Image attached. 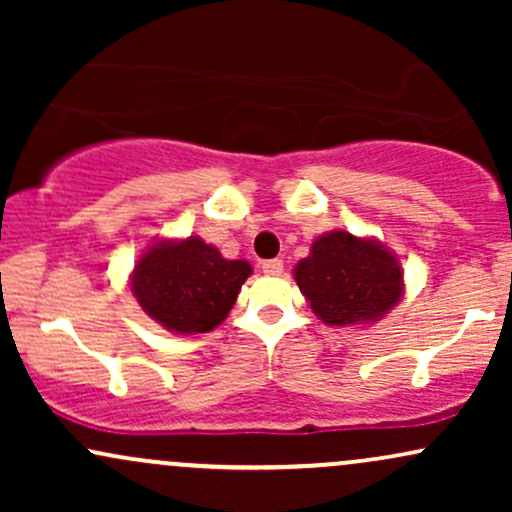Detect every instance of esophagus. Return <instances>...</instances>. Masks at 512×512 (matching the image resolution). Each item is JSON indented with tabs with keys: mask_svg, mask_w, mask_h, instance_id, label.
<instances>
[{
	"mask_svg": "<svg viewBox=\"0 0 512 512\" xmlns=\"http://www.w3.org/2000/svg\"><path fill=\"white\" fill-rule=\"evenodd\" d=\"M262 272L264 274H281V272H284V262H281L279 257H276V260H264L262 262Z\"/></svg>",
	"mask_w": 512,
	"mask_h": 512,
	"instance_id": "34e87169",
	"label": "esophagus"
}]
</instances>
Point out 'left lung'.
<instances>
[{
  "instance_id": "8db88e82",
  "label": "left lung",
  "mask_w": 512,
  "mask_h": 512,
  "mask_svg": "<svg viewBox=\"0 0 512 512\" xmlns=\"http://www.w3.org/2000/svg\"><path fill=\"white\" fill-rule=\"evenodd\" d=\"M298 289L327 325H366L402 298V267L378 240L346 231L317 238L296 267Z\"/></svg>"
}]
</instances>
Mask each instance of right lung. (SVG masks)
<instances>
[{"label": "right lung", "mask_w": 512, "mask_h": 512, "mask_svg": "<svg viewBox=\"0 0 512 512\" xmlns=\"http://www.w3.org/2000/svg\"><path fill=\"white\" fill-rule=\"evenodd\" d=\"M252 274L243 260H223L214 245L190 236L158 243L134 264L132 293L146 315L170 332L199 334L226 320Z\"/></svg>", "instance_id": "add662e5"}]
</instances>
